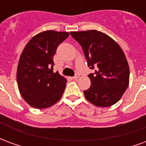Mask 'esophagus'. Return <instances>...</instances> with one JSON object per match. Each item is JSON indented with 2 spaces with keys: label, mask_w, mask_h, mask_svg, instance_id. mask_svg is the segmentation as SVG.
I'll list each match as a JSON object with an SVG mask.
<instances>
[{
  "label": "esophagus",
  "mask_w": 146,
  "mask_h": 146,
  "mask_svg": "<svg viewBox=\"0 0 146 146\" xmlns=\"http://www.w3.org/2000/svg\"><path fill=\"white\" fill-rule=\"evenodd\" d=\"M78 77H79V76H78V75H75V76H73L72 78H73V80H76V79H77V78H78Z\"/></svg>",
  "instance_id": "1"
}]
</instances>
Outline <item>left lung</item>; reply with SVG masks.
<instances>
[{
    "label": "left lung",
    "instance_id": "left-lung-1",
    "mask_svg": "<svg viewBox=\"0 0 146 146\" xmlns=\"http://www.w3.org/2000/svg\"><path fill=\"white\" fill-rule=\"evenodd\" d=\"M82 47L88 66L95 73L88 75L91 87L84 91L87 100L99 107L119 101L129 84L130 71L123 51L114 40L97 30L70 32Z\"/></svg>",
    "mask_w": 146,
    "mask_h": 146
}]
</instances>
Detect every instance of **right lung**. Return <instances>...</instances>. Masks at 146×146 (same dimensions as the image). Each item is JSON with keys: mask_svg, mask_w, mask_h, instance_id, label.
Returning <instances> with one entry per match:
<instances>
[{"mask_svg": "<svg viewBox=\"0 0 146 146\" xmlns=\"http://www.w3.org/2000/svg\"><path fill=\"white\" fill-rule=\"evenodd\" d=\"M69 35L54 30L42 32L33 36L22 52L16 75L18 87L30 106L50 107L63 94L67 80L58 72H53V56Z\"/></svg>", "mask_w": 146, "mask_h": 146, "instance_id": "1", "label": "right lung"}]
</instances>
